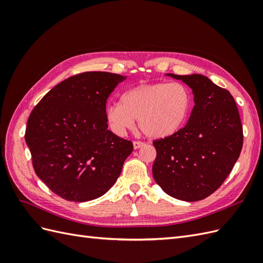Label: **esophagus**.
I'll return each instance as SVG.
<instances>
[{"instance_id": "esophagus-1", "label": "esophagus", "mask_w": 263, "mask_h": 263, "mask_svg": "<svg viewBox=\"0 0 263 263\" xmlns=\"http://www.w3.org/2000/svg\"><path fill=\"white\" fill-rule=\"evenodd\" d=\"M146 144L145 142H142V141H138V140H136V141H134V148L135 149H139L140 147H142V146H145Z\"/></svg>"}]
</instances>
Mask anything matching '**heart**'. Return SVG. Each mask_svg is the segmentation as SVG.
<instances>
[{
    "instance_id": "b5f03b06",
    "label": "heart",
    "mask_w": 263,
    "mask_h": 263,
    "mask_svg": "<svg viewBox=\"0 0 263 263\" xmlns=\"http://www.w3.org/2000/svg\"><path fill=\"white\" fill-rule=\"evenodd\" d=\"M192 105V93L185 84L144 83L126 91L121 104L108 105L105 117L109 128L119 136L133 129L135 119H138L139 128L147 137L163 139L185 125Z\"/></svg>"
}]
</instances>
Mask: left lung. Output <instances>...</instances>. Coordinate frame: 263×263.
I'll return each mask as SVG.
<instances>
[{
	"instance_id": "left-lung-1",
	"label": "left lung",
	"mask_w": 263,
	"mask_h": 263,
	"mask_svg": "<svg viewBox=\"0 0 263 263\" xmlns=\"http://www.w3.org/2000/svg\"><path fill=\"white\" fill-rule=\"evenodd\" d=\"M187 84L195 105L189 122L171 137L157 139L153 176L166 194L195 202L214 193L241 153L243 134L233 95L202 74L168 73Z\"/></svg>"
}]
</instances>
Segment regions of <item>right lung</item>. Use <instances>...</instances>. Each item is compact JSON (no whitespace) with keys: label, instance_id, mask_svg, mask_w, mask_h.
Masks as SVG:
<instances>
[{"label":"right lung","instance_id":"obj_1","mask_svg":"<svg viewBox=\"0 0 263 263\" xmlns=\"http://www.w3.org/2000/svg\"><path fill=\"white\" fill-rule=\"evenodd\" d=\"M126 77L93 71L47 93L28 117L25 140L37 177L70 202L95 200L114 185L133 142L107 129L106 101Z\"/></svg>","mask_w":263,"mask_h":263}]
</instances>
